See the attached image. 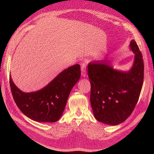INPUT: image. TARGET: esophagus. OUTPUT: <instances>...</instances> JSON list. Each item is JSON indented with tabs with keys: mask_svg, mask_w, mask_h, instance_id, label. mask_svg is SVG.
Wrapping results in <instances>:
<instances>
[{
	"mask_svg": "<svg viewBox=\"0 0 154 154\" xmlns=\"http://www.w3.org/2000/svg\"><path fill=\"white\" fill-rule=\"evenodd\" d=\"M81 74L82 76L85 77L86 76V63L85 62H82L81 64Z\"/></svg>",
	"mask_w": 154,
	"mask_h": 154,
	"instance_id": "34e87169",
	"label": "esophagus"
}]
</instances>
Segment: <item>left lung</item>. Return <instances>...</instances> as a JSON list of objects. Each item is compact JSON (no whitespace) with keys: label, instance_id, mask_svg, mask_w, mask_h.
I'll return each mask as SVG.
<instances>
[{"label":"left lung","instance_id":"left-lung-1","mask_svg":"<svg viewBox=\"0 0 154 154\" xmlns=\"http://www.w3.org/2000/svg\"><path fill=\"white\" fill-rule=\"evenodd\" d=\"M129 49L135 57L128 71L114 68L108 60H94L88 64L93 114L98 121L107 125H119L130 116L142 89L143 56L134 39L130 41Z\"/></svg>","mask_w":154,"mask_h":154}]
</instances>
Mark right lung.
Here are the masks:
<instances>
[{"mask_svg":"<svg viewBox=\"0 0 154 154\" xmlns=\"http://www.w3.org/2000/svg\"><path fill=\"white\" fill-rule=\"evenodd\" d=\"M80 74V65L74 64L59 73L42 88L30 93L19 89L10 74L11 90L17 106L29 118L38 122H55L62 116Z\"/></svg>","mask_w":154,"mask_h":154,"instance_id":"right-lung-1","label":"right lung"}]
</instances>
